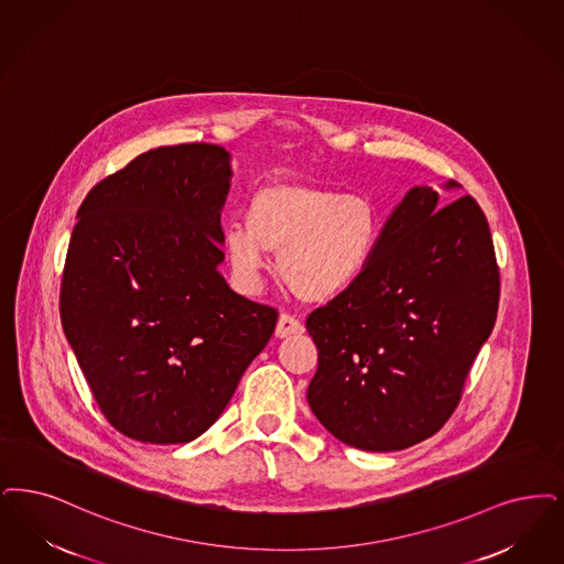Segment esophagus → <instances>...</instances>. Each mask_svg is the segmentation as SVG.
<instances>
[{
	"instance_id": "34e87169",
	"label": "esophagus",
	"mask_w": 564,
	"mask_h": 564,
	"mask_svg": "<svg viewBox=\"0 0 564 564\" xmlns=\"http://www.w3.org/2000/svg\"><path fill=\"white\" fill-rule=\"evenodd\" d=\"M297 334H304V325L297 318H293L292 315L279 316L276 327H274L276 338H290V336H297Z\"/></svg>"
}]
</instances>
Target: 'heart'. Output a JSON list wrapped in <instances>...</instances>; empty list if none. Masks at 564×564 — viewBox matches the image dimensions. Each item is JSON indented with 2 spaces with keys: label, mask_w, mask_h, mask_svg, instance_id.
I'll use <instances>...</instances> for the list:
<instances>
[{
  "label": "heart",
  "mask_w": 564,
  "mask_h": 564,
  "mask_svg": "<svg viewBox=\"0 0 564 564\" xmlns=\"http://www.w3.org/2000/svg\"><path fill=\"white\" fill-rule=\"evenodd\" d=\"M382 209L369 195L304 182H271L246 207V226H228L226 260L253 288L276 253V271L302 302L325 304L352 290L382 239Z\"/></svg>",
  "instance_id": "obj_1"
}]
</instances>
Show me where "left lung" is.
Here are the masks:
<instances>
[{
  "label": "left lung",
  "mask_w": 564,
  "mask_h": 564,
  "mask_svg": "<svg viewBox=\"0 0 564 564\" xmlns=\"http://www.w3.org/2000/svg\"><path fill=\"white\" fill-rule=\"evenodd\" d=\"M497 302L496 249L478 203L445 205L432 186L409 188L361 281L306 318L318 350L306 392L316 420L355 449L422 443L459 403Z\"/></svg>",
  "instance_id": "8db88e82"
}]
</instances>
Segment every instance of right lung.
<instances>
[{"label":"right lung","mask_w":564,"mask_h":564,"mask_svg":"<svg viewBox=\"0 0 564 564\" xmlns=\"http://www.w3.org/2000/svg\"><path fill=\"white\" fill-rule=\"evenodd\" d=\"M230 178L225 147H159L79 205L63 329L105 417L140 443L202 436L274 332L276 311L220 272Z\"/></svg>","instance_id":"right-lung-1"}]
</instances>
